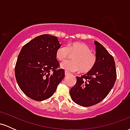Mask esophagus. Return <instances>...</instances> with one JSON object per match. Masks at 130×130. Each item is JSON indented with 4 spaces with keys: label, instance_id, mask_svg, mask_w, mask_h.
<instances>
[{
    "label": "esophagus",
    "instance_id": "34e87169",
    "mask_svg": "<svg viewBox=\"0 0 130 130\" xmlns=\"http://www.w3.org/2000/svg\"><path fill=\"white\" fill-rule=\"evenodd\" d=\"M65 75L66 76H67L70 75V73H69L67 72V71H65Z\"/></svg>",
    "mask_w": 130,
    "mask_h": 130
}]
</instances>
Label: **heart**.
<instances>
[{
	"label": "heart",
	"instance_id": "obj_1",
	"mask_svg": "<svg viewBox=\"0 0 130 130\" xmlns=\"http://www.w3.org/2000/svg\"><path fill=\"white\" fill-rule=\"evenodd\" d=\"M73 57L72 61H65L61 63V67L68 72L79 71L86 74L93 69L96 63L97 57L91 48L84 43L74 41L67 46H61L56 51V58L59 61H65Z\"/></svg>",
	"mask_w": 130,
	"mask_h": 130
}]
</instances>
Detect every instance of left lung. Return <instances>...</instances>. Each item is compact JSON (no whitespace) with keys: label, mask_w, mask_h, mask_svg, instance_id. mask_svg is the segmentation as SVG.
Segmentation results:
<instances>
[{"label":"left lung","mask_w":130,"mask_h":130,"mask_svg":"<svg viewBox=\"0 0 130 130\" xmlns=\"http://www.w3.org/2000/svg\"><path fill=\"white\" fill-rule=\"evenodd\" d=\"M97 61L90 72L76 76V83L70 89L74 103L84 107L99 103L112 89L117 78L114 57L97 41H95Z\"/></svg>","instance_id":"1"}]
</instances>
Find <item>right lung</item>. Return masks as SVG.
I'll list each match as a JSON object with an SVG mask.
<instances>
[{
    "label": "right lung",
    "instance_id": "add662e5",
    "mask_svg": "<svg viewBox=\"0 0 130 130\" xmlns=\"http://www.w3.org/2000/svg\"><path fill=\"white\" fill-rule=\"evenodd\" d=\"M60 46L57 37L44 34L22 47L14 72L19 87L29 98L43 101L56 92L65 76L56 56Z\"/></svg>",
    "mask_w": 130,
    "mask_h": 130
}]
</instances>
